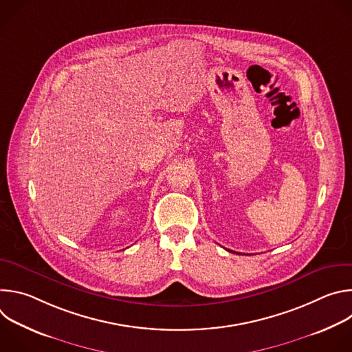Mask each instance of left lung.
I'll use <instances>...</instances> for the list:
<instances>
[{
	"mask_svg": "<svg viewBox=\"0 0 352 352\" xmlns=\"http://www.w3.org/2000/svg\"><path fill=\"white\" fill-rule=\"evenodd\" d=\"M231 252H232V250H231ZM234 254H235V252H234Z\"/></svg>",
	"mask_w": 352,
	"mask_h": 352,
	"instance_id": "left-lung-1",
	"label": "left lung"
}]
</instances>
